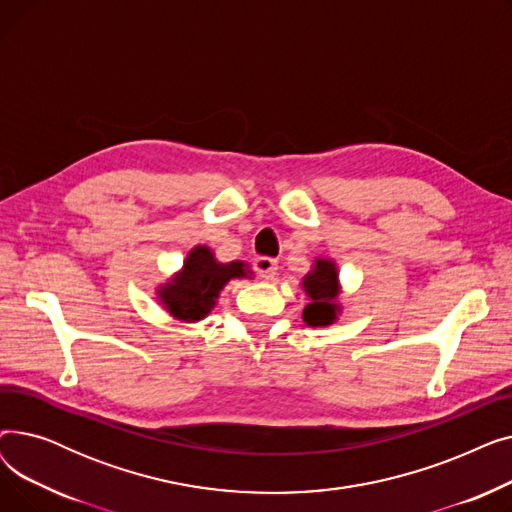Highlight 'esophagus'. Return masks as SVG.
<instances>
[{
	"label": "esophagus",
	"mask_w": 512,
	"mask_h": 512,
	"mask_svg": "<svg viewBox=\"0 0 512 512\" xmlns=\"http://www.w3.org/2000/svg\"><path fill=\"white\" fill-rule=\"evenodd\" d=\"M255 272L263 280H272L278 272V261L272 257H257L255 259Z\"/></svg>",
	"instance_id": "34e87169"
}]
</instances>
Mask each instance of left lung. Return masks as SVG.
I'll return each instance as SVG.
<instances>
[{"mask_svg": "<svg viewBox=\"0 0 512 512\" xmlns=\"http://www.w3.org/2000/svg\"><path fill=\"white\" fill-rule=\"evenodd\" d=\"M303 288L309 297V305L303 309V319L309 326H328L336 319L338 299V272L334 261L317 259L315 270L303 280Z\"/></svg>", "mask_w": 512, "mask_h": 512, "instance_id": "8db88e82", "label": "left lung"}]
</instances>
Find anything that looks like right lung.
<instances>
[{"mask_svg": "<svg viewBox=\"0 0 512 512\" xmlns=\"http://www.w3.org/2000/svg\"><path fill=\"white\" fill-rule=\"evenodd\" d=\"M247 274L242 261L218 263L207 247H195L188 253L182 272L159 290V297L174 317L197 321L213 309L230 278H245Z\"/></svg>", "mask_w": 512, "mask_h": 512, "instance_id": "right-lung-1", "label": "right lung"}]
</instances>
